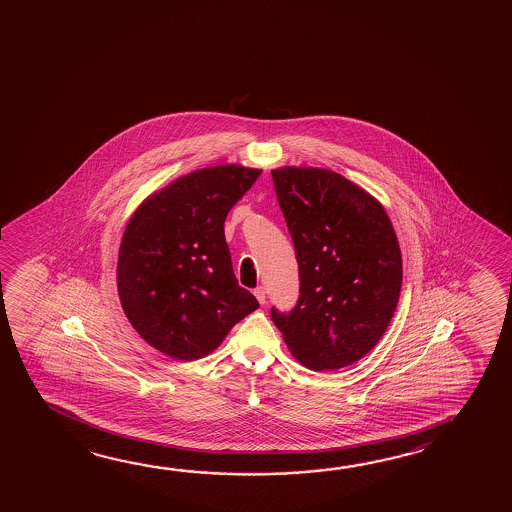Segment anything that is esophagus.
<instances>
[{
	"instance_id": "1",
	"label": "esophagus",
	"mask_w": 512,
	"mask_h": 512,
	"mask_svg": "<svg viewBox=\"0 0 512 512\" xmlns=\"http://www.w3.org/2000/svg\"><path fill=\"white\" fill-rule=\"evenodd\" d=\"M253 294H255V298L259 300L260 305H264V303H266V289H264L262 285H259V287L253 291Z\"/></svg>"
}]
</instances>
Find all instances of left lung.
Wrapping results in <instances>:
<instances>
[{"label": "left lung", "instance_id": "1", "mask_svg": "<svg viewBox=\"0 0 512 512\" xmlns=\"http://www.w3.org/2000/svg\"><path fill=\"white\" fill-rule=\"evenodd\" d=\"M294 243L300 296L271 319L303 366L334 371L384 336L402 287V253L380 203L328 169L271 171Z\"/></svg>", "mask_w": 512, "mask_h": 512}]
</instances>
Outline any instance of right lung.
<instances>
[{
    "label": "right lung",
    "instance_id": "add662e5",
    "mask_svg": "<svg viewBox=\"0 0 512 512\" xmlns=\"http://www.w3.org/2000/svg\"><path fill=\"white\" fill-rule=\"evenodd\" d=\"M260 173L235 164L200 169L135 210L119 248V298L132 327L159 352L202 359L259 307L237 284L225 219Z\"/></svg>",
    "mask_w": 512,
    "mask_h": 512
}]
</instances>
